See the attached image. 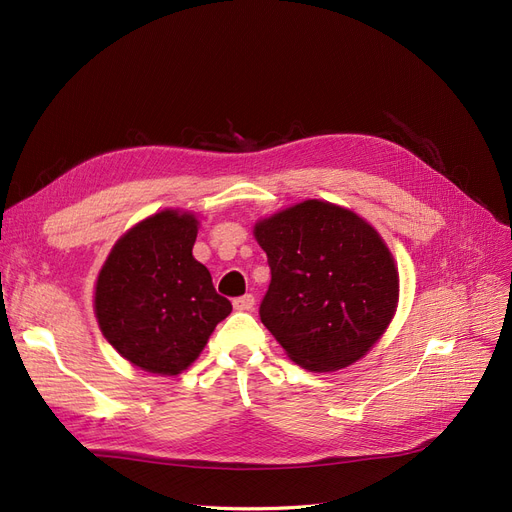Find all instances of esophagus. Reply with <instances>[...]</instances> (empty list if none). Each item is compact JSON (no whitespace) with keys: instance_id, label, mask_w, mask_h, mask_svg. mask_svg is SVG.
Masks as SVG:
<instances>
[{"instance_id":"obj_1","label":"esophagus","mask_w":512,"mask_h":512,"mask_svg":"<svg viewBox=\"0 0 512 512\" xmlns=\"http://www.w3.org/2000/svg\"><path fill=\"white\" fill-rule=\"evenodd\" d=\"M253 306H255V297L251 293H246V295L234 299V308L240 310V312H249V310H253Z\"/></svg>"}]
</instances>
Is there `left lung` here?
Returning a JSON list of instances; mask_svg holds the SVG:
<instances>
[{
    "mask_svg": "<svg viewBox=\"0 0 512 512\" xmlns=\"http://www.w3.org/2000/svg\"><path fill=\"white\" fill-rule=\"evenodd\" d=\"M253 234L272 270L261 323L291 361L318 373L361 361L399 306V268L375 227L304 200L259 219Z\"/></svg>",
    "mask_w": 512,
    "mask_h": 512,
    "instance_id": "left-lung-1",
    "label": "left lung"
}]
</instances>
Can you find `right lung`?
I'll use <instances>...</instances> for the list:
<instances>
[{
	"label": "right lung",
	"instance_id": "1",
	"mask_svg": "<svg viewBox=\"0 0 512 512\" xmlns=\"http://www.w3.org/2000/svg\"><path fill=\"white\" fill-rule=\"evenodd\" d=\"M194 213L164 208L118 238L94 285V316L107 342L130 365L179 375L232 312L211 272L192 255Z\"/></svg>",
	"mask_w": 512,
	"mask_h": 512
}]
</instances>
